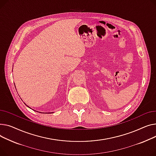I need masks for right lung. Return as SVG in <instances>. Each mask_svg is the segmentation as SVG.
<instances>
[{"mask_svg":"<svg viewBox=\"0 0 156 156\" xmlns=\"http://www.w3.org/2000/svg\"><path fill=\"white\" fill-rule=\"evenodd\" d=\"M15 87H16V86H15ZM24 104H25V103H24ZM25 105H26V104H25ZM26 106H27V105H26ZM27 107H28V108H30L29 106H27ZM34 111L36 112V110H34ZM40 113H41V112H40ZM53 113V112H49V113Z\"/></svg>","mask_w":156,"mask_h":156,"instance_id":"right-lung-1","label":"right lung"}]
</instances>
